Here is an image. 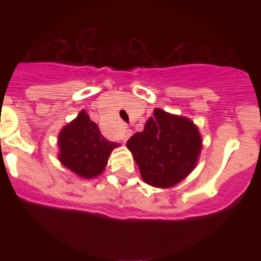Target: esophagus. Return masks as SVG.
<instances>
[{
	"mask_svg": "<svg viewBox=\"0 0 261 261\" xmlns=\"http://www.w3.org/2000/svg\"><path fill=\"white\" fill-rule=\"evenodd\" d=\"M130 136H132V130H130V129H124L123 136H121V140H123V142H126V140H128Z\"/></svg>",
	"mask_w": 261,
	"mask_h": 261,
	"instance_id": "obj_1",
	"label": "esophagus"
}]
</instances>
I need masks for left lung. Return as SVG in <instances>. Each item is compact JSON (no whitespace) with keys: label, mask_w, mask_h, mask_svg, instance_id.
<instances>
[{"label":"left lung","mask_w":261,"mask_h":261,"mask_svg":"<svg viewBox=\"0 0 261 261\" xmlns=\"http://www.w3.org/2000/svg\"><path fill=\"white\" fill-rule=\"evenodd\" d=\"M126 147L145 183L171 188L195 170L202 138L191 119L155 108L144 130L129 138Z\"/></svg>","instance_id":"left-lung-1"}]
</instances>
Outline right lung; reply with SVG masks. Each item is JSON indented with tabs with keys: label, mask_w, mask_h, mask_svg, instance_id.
<instances>
[{
	"label": "right lung",
	"mask_w": 261,
	"mask_h": 261,
	"mask_svg": "<svg viewBox=\"0 0 261 261\" xmlns=\"http://www.w3.org/2000/svg\"><path fill=\"white\" fill-rule=\"evenodd\" d=\"M59 161L62 166L82 179L102 175L110 154L120 145L108 141L91 121L85 110L74 120L62 126L57 138Z\"/></svg>",
	"instance_id": "1"
}]
</instances>
